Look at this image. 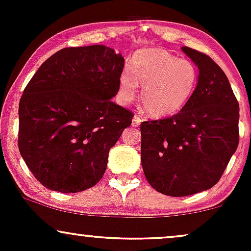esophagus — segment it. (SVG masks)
Listing matches in <instances>:
<instances>
[{
	"instance_id": "obj_1",
	"label": "esophagus",
	"mask_w": 251,
	"mask_h": 251,
	"mask_svg": "<svg viewBox=\"0 0 251 251\" xmlns=\"http://www.w3.org/2000/svg\"><path fill=\"white\" fill-rule=\"evenodd\" d=\"M140 123H142V118L139 116H134L133 120H132V126H134V127H138V126L140 125Z\"/></svg>"
}]
</instances>
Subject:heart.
Here are the masks:
<instances>
[{"label":"heart","instance_id":"b5f03b06","mask_svg":"<svg viewBox=\"0 0 251 251\" xmlns=\"http://www.w3.org/2000/svg\"><path fill=\"white\" fill-rule=\"evenodd\" d=\"M198 71L191 61L179 59L162 48L142 50L132 56L128 70L119 76L118 98L129 103L138 96L145 112L152 117L177 113L194 96Z\"/></svg>","mask_w":251,"mask_h":251}]
</instances>
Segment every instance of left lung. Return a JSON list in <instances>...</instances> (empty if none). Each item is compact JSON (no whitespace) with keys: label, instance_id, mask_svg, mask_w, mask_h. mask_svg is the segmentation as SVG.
I'll return each mask as SVG.
<instances>
[{"label":"left lung","instance_id":"8db88e82","mask_svg":"<svg viewBox=\"0 0 251 251\" xmlns=\"http://www.w3.org/2000/svg\"><path fill=\"white\" fill-rule=\"evenodd\" d=\"M181 50L200 71L194 96L177 114L140 124L146 179L171 197L217 184L240 140V106L224 72L206 54Z\"/></svg>","mask_w":251,"mask_h":251}]
</instances>
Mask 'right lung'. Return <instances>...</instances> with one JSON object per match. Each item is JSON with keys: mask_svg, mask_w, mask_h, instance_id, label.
I'll list each match as a JSON object with an SVG mask.
<instances>
[{"mask_svg": "<svg viewBox=\"0 0 251 251\" xmlns=\"http://www.w3.org/2000/svg\"><path fill=\"white\" fill-rule=\"evenodd\" d=\"M124 57L105 46L70 47L40 66L19 105V150L43 186L63 194L102 178L133 113L112 101Z\"/></svg>", "mask_w": 251, "mask_h": 251, "instance_id": "1", "label": "right lung"}]
</instances>
